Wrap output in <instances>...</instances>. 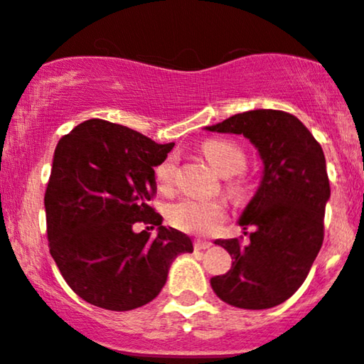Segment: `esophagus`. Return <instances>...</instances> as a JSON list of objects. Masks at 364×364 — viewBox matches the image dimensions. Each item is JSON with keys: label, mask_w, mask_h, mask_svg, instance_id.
I'll return each instance as SVG.
<instances>
[{"label": "esophagus", "mask_w": 364, "mask_h": 364, "mask_svg": "<svg viewBox=\"0 0 364 364\" xmlns=\"http://www.w3.org/2000/svg\"><path fill=\"white\" fill-rule=\"evenodd\" d=\"M210 245H213V242H209V240H200V238H197V240L193 242L195 250H205V249H209Z\"/></svg>", "instance_id": "1"}]
</instances>
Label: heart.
<instances>
[{"label":"heart","mask_w":364,"mask_h":364,"mask_svg":"<svg viewBox=\"0 0 364 364\" xmlns=\"http://www.w3.org/2000/svg\"><path fill=\"white\" fill-rule=\"evenodd\" d=\"M203 154L209 159L219 174L235 176L240 174L247 167V155L237 143L228 139H209L202 146ZM176 164L178 155L169 154L155 166L154 176L157 186L164 191L173 188ZM230 190L233 193H240L242 183L231 181ZM167 221L176 230L185 233L203 235L210 233L223 223L226 215V205L221 200H198V198H181L167 207Z\"/></svg>","instance_id":"obj_1"}]
</instances>
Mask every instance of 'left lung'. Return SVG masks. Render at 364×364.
<instances>
[{
  "mask_svg": "<svg viewBox=\"0 0 364 364\" xmlns=\"http://www.w3.org/2000/svg\"><path fill=\"white\" fill-rule=\"evenodd\" d=\"M207 129L243 134L264 162L261 186L240 219L243 230L254 226L249 243L215 240L233 262L226 274L210 278V287L221 301L242 309L282 304L304 283L325 237L330 181L321 145L283 110L243 112Z\"/></svg>",
  "mask_w": 364,
  "mask_h": 364,
  "instance_id": "obj_1",
  "label": "left lung"
}]
</instances>
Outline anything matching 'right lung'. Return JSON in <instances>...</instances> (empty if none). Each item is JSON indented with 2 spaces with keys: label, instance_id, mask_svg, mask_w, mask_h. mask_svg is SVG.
Instances as JSON below:
<instances>
[{
  "label": "right lung",
  "instance_id": "obj_1",
  "mask_svg": "<svg viewBox=\"0 0 364 364\" xmlns=\"http://www.w3.org/2000/svg\"><path fill=\"white\" fill-rule=\"evenodd\" d=\"M173 146L103 119L60 138L45 193L48 247L67 285L90 304L109 311L149 304L176 255L193 252L190 237L162 226L150 205L154 167ZM141 220L159 226L157 237L134 233Z\"/></svg>",
  "mask_w": 364,
  "mask_h": 364
}]
</instances>
